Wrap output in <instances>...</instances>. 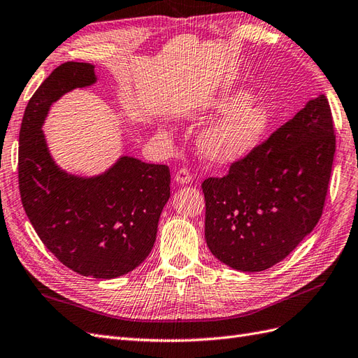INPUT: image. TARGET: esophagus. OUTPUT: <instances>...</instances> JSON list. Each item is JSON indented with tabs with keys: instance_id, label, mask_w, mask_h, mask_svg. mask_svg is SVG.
<instances>
[{
	"instance_id": "34e87169",
	"label": "esophagus",
	"mask_w": 358,
	"mask_h": 358,
	"mask_svg": "<svg viewBox=\"0 0 358 358\" xmlns=\"http://www.w3.org/2000/svg\"><path fill=\"white\" fill-rule=\"evenodd\" d=\"M191 179H192V175H191V171L188 169H179L176 171V175H175V180L178 183H180V185H185V183H189Z\"/></svg>"
}]
</instances>
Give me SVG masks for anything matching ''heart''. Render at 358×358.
<instances>
[{"instance_id": "1", "label": "heart", "mask_w": 358, "mask_h": 358, "mask_svg": "<svg viewBox=\"0 0 358 358\" xmlns=\"http://www.w3.org/2000/svg\"><path fill=\"white\" fill-rule=\"evenodd\" d=\"M250 99V93L241 90L214 102V111L224 115L200 137V150L208 161L218 166L238 162L264 141L271 127V114L262 103H248ZM161 135L170 138L171 132L161 129Z\"/></svg>"}]
</instances>
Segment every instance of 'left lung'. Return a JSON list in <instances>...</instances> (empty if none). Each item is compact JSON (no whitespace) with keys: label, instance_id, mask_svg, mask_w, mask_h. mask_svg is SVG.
Instances as JSON below:
<instances>
[{"label":"left lung","instance_id":"left-lung-1","mask_svg":"<svg viewBox=\"0 0 358 358\" xmlns=\"http://www.w3.org/2000/svg\"><path fill=\"white\" fill-rule=\"evenodd\" d=\"M334 152L330 103L320 94L226 176L203 180L210 253L244 273L283 260L322 215Z\"/></svg>","mask_w":358,"mask_h":358}]
</instances>
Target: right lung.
Returning a JSON list of instances; mask_svg holds the SVG:
<instances>
[{
    "label": "right lung",
    "mask_w": 358,
    "mask_h": 358,
    "mask_svg": "<svg viewBox=\"0 0 358 358\" xmlns=\"http://www.w3.org/2000/svg\"><path fill=\"white\" fill-rule=\"evenodd\" d=\"M94 83L93 64L67 62L36 90L19 131V191L36 234L64 266L84 277L115 278L149 256L170 199V170L132 157L93 178L57 166L42 131L46 114L64 93Z\"/></svg>",
    "instance_id": "obj_1"
}]
</instances>
